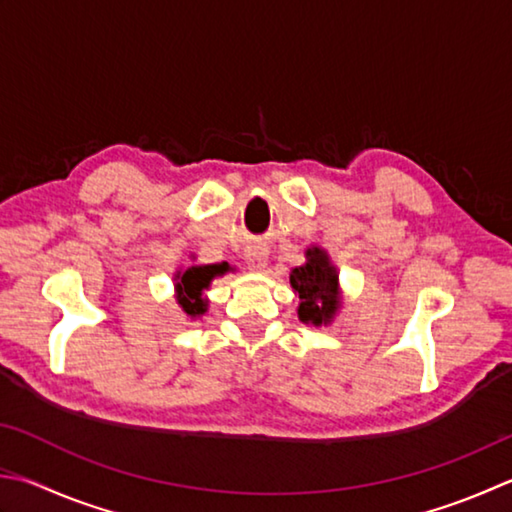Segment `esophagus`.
<instances>
[{"label":"esophagus","instance_id":"34e87169","mask_svg":"<svg viewBox=\"0 0 512 512\" xmlns=\"http://www.w3.org/2000/svg\"><path fill=\"white\" fill-rule=\"evenodd\" d=\"M245 260H247V267L249 269H265V265H267V254L263 252V249H258V247H254V249H247V254H245Z\"/></svg>","mask_w":512,"mask_h":512}]
</instances>
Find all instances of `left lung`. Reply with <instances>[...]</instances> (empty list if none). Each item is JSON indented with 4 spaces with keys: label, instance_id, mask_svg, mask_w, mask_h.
Segmentation results:
<instances>
[{
    "label": "left lung",
    "instance_id": "obj_1",
    "mask_svg": "<svg viewBox=\"0 0 512 512\" xmlns=\"http://www.w3.org/2000/svg\"><path fill=\"white\" fill-rule=\"evenodd\" d=\"M336 269L330 265L323 249H307V263L292 269V287L301 298L298 316L303 323L321 325L327 323L336 312L339 296H336Z\"/></svg>",
    "mask_w": 512,
    "mask_h": 512
}]
</instances>
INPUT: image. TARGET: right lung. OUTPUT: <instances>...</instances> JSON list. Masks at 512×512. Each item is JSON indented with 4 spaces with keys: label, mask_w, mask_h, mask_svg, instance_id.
I'll list each match as a JSON object with an SVG mask.
<instances>
[{
    "label": "right lung",
    "mask_w": 512,
    "mask_h": 512,
    "mask_svg": "<svg viewBox=\"0 0 512 512\" xmlns=\"http://www.w3.org/2000/svg\"><path fill=\"white\" fill-rule=\"evenodd\" d=\"M225 265H205V267H189L185 274L180 276L178 281V303L182 305L189 316H200L205 312V301H202L200 294L205 289L211 278L216 274H225Z\"/></svg>",
    "instance_id": "obj_1"
}]
</instances>
